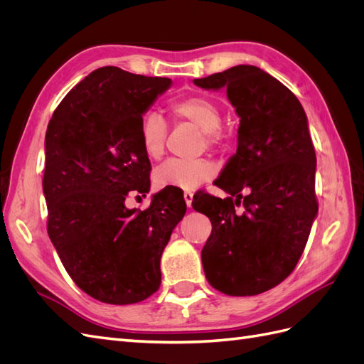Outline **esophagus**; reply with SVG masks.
Listing matches in <instances>:
<instances>
[{
	"mask_svg": "<svg viewBox=\"0 0 364 364\" xmlns=\"http://www.w3.org/2000/svg\"><path fill=\"white\" fill-rule=\"evenodd\" d=\"M193 196H194V193H191V191H185L183 193V199H185V203H186V206H191V203H193Z\"/></svg>",
	"mask_w": 364,
	"mask_h": 364,
	"instance_id": "1",
	"label": "esophagus"
}]
</instances>
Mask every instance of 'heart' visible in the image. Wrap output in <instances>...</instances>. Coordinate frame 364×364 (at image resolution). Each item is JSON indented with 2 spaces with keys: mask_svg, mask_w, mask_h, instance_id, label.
<instances>
[{
  "mask_svg": "<svg viewBox=\"0 0 364 364\" xmlns=\"http://www.w3.org/2000/svg\"><path fill=\"white\" fill-rule=\"evenodd\" d=\"M171 117L178 121L199 127L203 132V139L208 147H218L222 144L223 135L220 132L222 112L211 98L203 95H185L174 98L168 105ZM167 123L156 111H147L139 119V142L141 149L150 159H159L165 150L167 139ZM215 173L213 161L200 159H168L155 171V182L161 188H181L196 190L197 186L208 181Z\"/></svg>",
  "mask_w": 364,
  "mask_h": 364,
  "instance_id": "b5f03b06",
  "label": "heart"
}]
</instances>
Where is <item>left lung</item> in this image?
<instances>
[{
  "instance_id": "1",
  "label": "left lung",
  "mask_w": 364,
  "mask_h": 364,
  "mask_svg": "<svg viewBox=\"0 0 364 364\" xmlns=\"http://www.w3.org/2000/svg\"><path fill=\"white\" fill-rule=\"evenodd\" d=\"M194 85L223 87L240 117L237 153L217 182L230 197L202 194L193 200L213 223L202 249L205 277L229 296L259 294L294 270L317 215L306 115L287 86L253 65L194 79ZM240 203L241 215L235 213Z\"/></svg>"
}]
</instances>
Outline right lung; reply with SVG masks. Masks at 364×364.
<instances>
[{
  "mask_svg": "<svg viewBox=\"0 0 364 364\" xmlns=\"http://www.w3.org/2000/svg\"><path fill=\"white\" fill-rule=\"evenodd\" d=\"M170 85L98 68L65 95L47 127L48 235L77 287L105 304H136L159 289L161 255L186 211L183 196L167 188L144 211L124 205L129 193L150 190L139 119Z\"/></svg>",
  "mask_w": 364,
  "mask_h": 364,
  "instance_id": "add662e5",
  "label": "right lung"
}]
</instances>
